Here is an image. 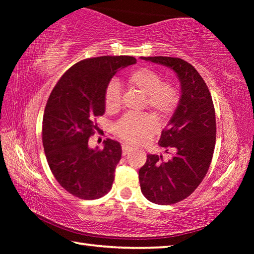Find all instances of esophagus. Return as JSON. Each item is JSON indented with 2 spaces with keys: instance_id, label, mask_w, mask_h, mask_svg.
<instances>
[{
  "instance_id": "34e87169",
  "label": "esophagus",
  "mask_w": 254,
  "mask_h": 254,
  "mask_svg": "<svg viewBox=\"0 0 254 254\" xmlns=\"http://www.w3.org/2000/svg\"><path fill=\"white\" fill-rule=\"evenodd\" d=\"M131 150H132V148L130 147V145H127V144H122V152H123L124 156H126V154H127L128 152H130Z\"/></svg>"
}]
</instances>
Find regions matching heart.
<instances>
[{"instance_id":"b5f03b06","label":"heart","mask_w":254,"mask_h":254,"mask_svg":"<svg viewBox=\"0 0 254 254\" xmlns=\"http://www.w3.org/2000/svg\"><path fill=\"white\" fill-rule=\"evenodd\" d=\"M127 83L144 95L145 106L152 110L159 119L166 120L174 113L179 103V91L174 84L162 81L158 71L149 67H140L130 72ZM105 107L117 111L121 105V88L117 80H112L105 89ZM158 127L156 118L151 114H127L115 123L114 132L119 137L131 144L147 141Z\"/></svg>"}]
</instances>
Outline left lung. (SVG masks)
Segmentation results:
<instances>
[{
  "mask_svg": "<svg viewBox=\"0 0 254 254\" xmlns=\"http://www.w3.org/2000/svg\"><path fill=\"white\" fill-rule=\"evenodd\" d=\"M141 59L169 68L180 83L178 106L159 140L171 157L163 161L162 154H148L139 170L145 198L170 205L190 195L207 174L216 140L213 100L198 71L185 60L162 56Z\"/></svg>",
  "mask_w": 254,
  "mask_h": 254,
  "instance_id": "1",
  "label": "left lung"
}]
</instances>
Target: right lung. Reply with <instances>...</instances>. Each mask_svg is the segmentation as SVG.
Here are the masks:
<instances>
[{
	"instance_id": "add662e5",
	"label": "right lung",
	"mask_w": 254,
	"mask_h": 254,
	"mask_svg": "<svg viewBox=\"0 0 254 254\" xmlns=\"http://www.w3.org/2000/svg\"><path fill=\"white\" fill-rule=\"evenodd\" d=\"M130 56H103L70 67L51 92L42 120V143L51 173L68 192L96 199L110 191L121 144L107 139L104 148L88 147L96 117L105 113V89L117 72L133 64Z\"/></svg>"
}]
</instances>
